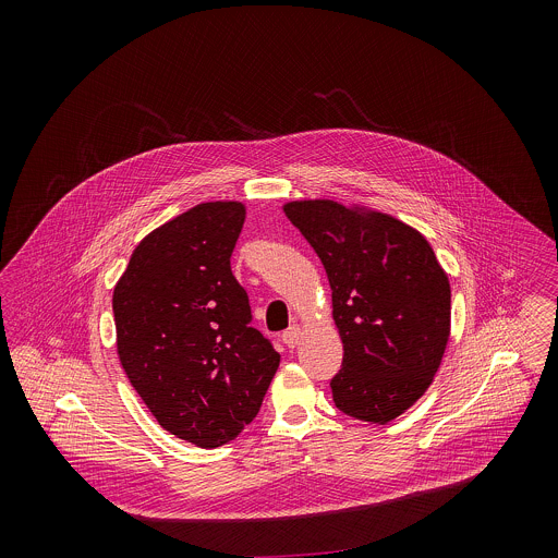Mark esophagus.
<instances>
[{
	"label": "esophagus",
	"mask_w": 558,
	"mask_h": 558,
	"mask_svg": "<svg viewBox=\"0 0 558 558\" xmlns=\"http://www.w3.org/2000/svg\"><path fill=\"white\" fill-rule=\"evenodd\" d=\"M281 339H283V343H286L288 348H294V345L299 343V339H301V326H299V324H292L290 328H286V330L281 332Z\"/></svg>",
	"instance_id": "1"
}]
</instances>
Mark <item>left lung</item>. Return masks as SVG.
<instances>
[{"mask_svg":"<svg viewBox=\"0 0 558 558\" xmlns=\"http://www.w3.org/2000/svg\"><path fill=\"white\" fill-rule=\"evenodd\" d=\"M318 253L332 318L343 341L330 380L335 405L354 418L389 423L432 385L451 324V288L429 242L380 213L330 199L286 204Z\"/></svg>","mask_w":558,"mask_h":558,"instance_id":"left-lung-1","label":"left lung"}]
</instances>
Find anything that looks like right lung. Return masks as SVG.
Listing matches in <instances>:
<instances>
[{
	"label": "right lung",
	"mask_w": 558,
	"mask_h": 558,
	"mask_svg": "<svg viewBox=\"0 0 558 558\" xmlns=\"http://www.w3.org/2000/svg\"><path fill=\"white\" fill-rule=\"evenodd\" d=\"M239 202H208L137 244L113 290L118 356L160 427L204 449L239 436L279 367L230 257Z\"/></svg>",
	"instance_id": "right-lung-1"
}]
</instances>
